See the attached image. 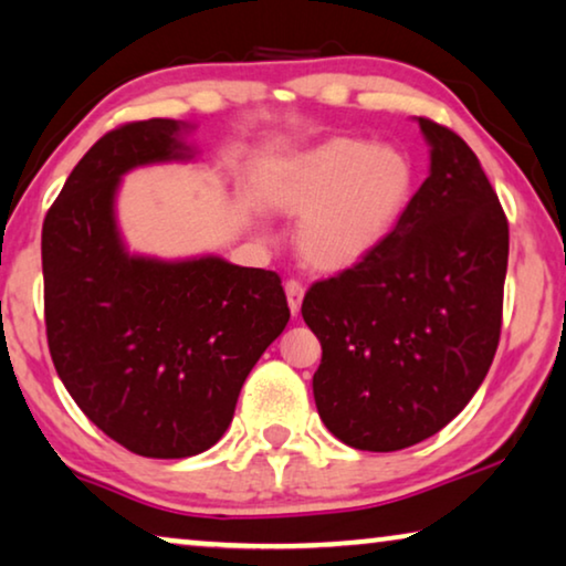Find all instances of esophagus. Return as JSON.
Returning <instances> with one entry per match:
<instances>
[{
  "label": "esophagus",
  "instance_id": "34e87169",
  "mask_svg": "<svg viewBox=\"0 0 566 566\" xmlns=\"http://www.w3.org/2000/svg\"><path fill=\"white\" fill-rule=\"evenodd\" d=\"M303 291H306V289H303V283L296 281V277H289V281H285V296H289V308H291L293 316H296L301 311Z\"/></svg>",
  "mask_w": 566,
  "mask_h": 566
}]
</instances>
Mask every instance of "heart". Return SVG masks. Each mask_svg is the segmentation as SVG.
<instances>
[{"label": "heart", "instance_id": "heart-1", "mask_svg": "<svg viewBox=\"0 0 566 566\" xmlns=\"http://www.w3.org/2000/svg\"><path fill=\"white\" fill-rule=\"evenodd\" d=\"M411 191L413 166L403 153L355 137L311 147L265 184L270 207L303 214L296 248L318 270H344L370 255L398 224Z\"/></svg>", "mask_w": 566, "mask_h": 566}]
</instances>
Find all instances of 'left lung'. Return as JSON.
<instances>
[{
  "instance_id": "obj_1",
  "label": "left lung",
  "mask_w": 566,
  "mask_h": 566,
  "mask_svg": "<svg viewBox=\"0 0 566 566\" xmlns=\"http://www.w3.org/2000/svg\"><path fill=\"white\" fill-rule=\"evenodd\" d=\"M419 125L429 178L378 248L316 281L301 306L322 342L318 416L363 452H396L444 429L501 342L505 211L470 145L429 117Z\"/></svg>"
}]
</instances>
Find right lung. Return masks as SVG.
<instances>
[{"instance_id": "add662e5", "label": "right lung", "mask_w": 566, "mask_h": 566, "mask_svg": "<svg viewBox=\"0 0 566 566\" xmlns=\"http://www.w3.org/2000/svg\"><path fill=\"white\" fill-rule=\"evenodd\" d=\"M176 119L114 127L71 170L43 222L45 334L76 406L129 452L214 447L291 311L273 270L127 255L114 227L125 170L186 158Z\"/></svg>"}]
</instances>
